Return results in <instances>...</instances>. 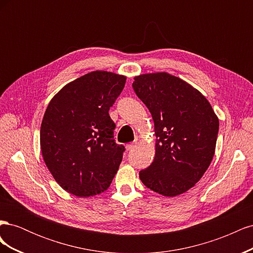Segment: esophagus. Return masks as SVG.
Returning a JSON list of instances; mask_svg holds the SVG:
<instances>
[{
  "mask_svg": "<svg viewBox=\"0 0 253 253\" xmlns=\"http://www.w3.org/2000/svg\"><path fill=\"white\" fill-rule=\"evenodd\" d=\"M136 147V142H132V143H128L126 145V151H131L132 149H134Z\"/></svg>",
  "mask_w": 253,
  "mask_h": 253,
  "instance_id": "obj_1",
  "label": "esophagus"
}]
</instances>
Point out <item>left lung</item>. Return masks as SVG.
Instances as JSON below:
<instances>
[{
    "label": "left lung",
    "instance_id": "left-lung-1",
    "mask_svg": "<svg viewBox=\"0 0 253 253\" xmlns=\"http://www.w3.org/2000/svg\"><path fill=\"white\" fill-rule=\"evenodd\" d=\"M133 88L154 120L155 157L139 172L145 187L176 196L195 186L215 152L219 122L200 90L168 73L136 76Z\"/></svg>",
    "mask_w": 253,
    "mask_h": 253
}]
</instances>
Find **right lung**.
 Segmentation results:
<instances>
[{
  "label": "right lung",
  "mask_w": 253,
  "mask_h": 253,
  "mask_svg": "<svg viewBox=\"0 0 253 253\" xmlns=\"http://www.w3.org/2000/svg\"><path fill=\"white\" fill-rule=\"evenodd\" d=\"M126 77L95 71L61 88L50 100L41 124L43 159L60 187L78 197L108 190L125 147L114 139L109 111Z\"/></svg>",
  "instance_id": "right-lung-1"
}]
</instances>
